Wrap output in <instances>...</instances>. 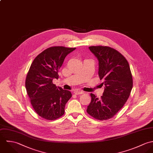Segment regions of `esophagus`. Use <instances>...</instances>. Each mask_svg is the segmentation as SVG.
Returning a JSON list of instances; mask_svg holds the SVG:
<instances>
[{"label":"esophagus","mask_w":153,"mask_h":153,"mask_svg":"<svg viewBox=\"0 0 153 153\" xmlns=\"http://www.w3.org/2000/svg\"><path fill=\"white\" fill-rule=\"evenodd\" d=\"M74 93L75 94H77V95H78V94H82L84 93V92H83V91H76Z\"/></svg>","instance_id":"34e87169"}]
</instances>
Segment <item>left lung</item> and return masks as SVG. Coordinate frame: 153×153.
<instances>
[{
    "label": "left lung",
    "mask_w": 153,
    "mask_h": 153,
    "mask_svg": "<svg viewBox=\"0 0 153 153\" xmlns=\"http://www.w3.org/2000/svg\"><path fill=\"white\" fill-rule=\"evenodd\" d=\"M99 61V76L105 90L100 99L91 93L92 100L87 112L93 118L103 121L114 117L127 101L133 81L129 65L117 50L107 46L89 47Z\"/></svg>",
    "instance_id": "8db88e82"
}]
</instances>
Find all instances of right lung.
Instances as JSON below:
<instances>
[{
    "instance_id": "add662e5",
    "label": "right lung",
    "mask_w": 153,
    "mask_h": 153,
    "mask_svg": "<svg viewBox=\"0 0 153 153\" xmlns=\"http://www.w3.org/2000/svg\"><path fill=\"white\" fill-rule=\"evenodd\" d=\"M76 48L50 47L38 54L28 72L25 88L35 112L47 120H55L64 114L65 105L71 93L53 83L65 57Z\"/></svg>"
}]
</instances>
